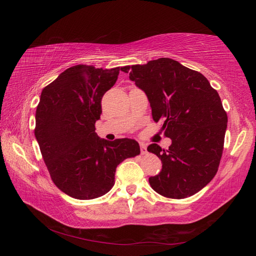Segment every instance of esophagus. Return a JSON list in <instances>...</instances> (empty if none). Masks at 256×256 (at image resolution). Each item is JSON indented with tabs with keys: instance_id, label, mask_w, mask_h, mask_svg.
Instances as JSON below:
<instances>
[{
	"instance_id": "34e87169",
	"label": "esophagus",
	"mask_w": 256,
	"mask_h": 256,
	"mask_svg": "<svg viewBox=\"0 0 256 256\" xmlns=\"http://www.w3.org/2000/svg\"><path fill=\"white\" fill-rule=\"evenodd\" d=\"M140 154H142V155L148 154V150H146L145 144H140Z\"/></svg>"
}]
</instances>
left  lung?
Instances as JSON below:
<instances>
[{
  "instance_id": "left-lung-1",
  "label": "left lung",
  "mask_w": 256,
  "mask_h": 256,
  "mask_svg": "<svg viewBox=\"0 0 256 256\" xmlns=\"http://www.w3.org/2000/svg\"><path fill=\"white\" fill-rule=\"evenodd\" d=\"M148 98L152 116L162 122L168 150L150 144L162 172L150 178L157 194L184 199L197 194L216 176L224 152L228 116L219 94L202 74L170 58L123 69Z\"/></svg>"
}]
</instances>
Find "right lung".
<instances>
[{
    "instance_id": "obj_1",
    "label": "right lung",
    "mask_w": 256,
    "mask_h": 256,
    "mask_svg": "<svg viewBox=\"0 0 256 256\" xmlns=\"http://www.w3.org/2000/svg\"><path fill=\"white\" fill-rule=\"evenodd\" d=\"M123 69L77 64L42 91L35 138L52 180L74 199L90 200L110 192L118 165L140 153L136 140L108 142L96 133L102 96Z\"/></svg>"
}]
</instances>
